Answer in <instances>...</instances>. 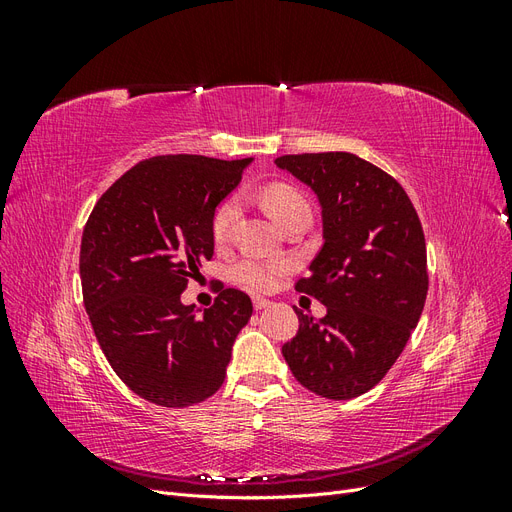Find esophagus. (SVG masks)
Here are the masks:
<instances>
[{
  "instance_id": "esophagus-1",
  "label": "esophagus",
  "mask_w": 512,
  "mask_h": 512,
  "mask_svg": "<svg viewBox=\"0 0 512 512\" xmlns=\"http://www.w3.org/2000/svg\"><path fill=\"white\" fill-rule=\"evenodd\" d=\"M269 305H271L269 299H265V297H254V307H256V309H265V307H269Z\"/></svg>"
}]
</instances>
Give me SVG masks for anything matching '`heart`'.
I'll list each match as a JSON object with an SVG mask.
<instances>
[{
  "label": "heart",
  "instance_id": "obj_1",
  "mask_svg": "<svg viewBox=\"0 0 512 512\" xmlns=\"http://www.w3.org/2000/svg\"><path fill=\"white\" fill-rule=\"evenodd\" d=\"M262 203H265L271 218L280 226L290 218V215L309 209L305 194L297 188H292L288 183L267 185L265 192H262ZM239 211H241V200L237 196H228L218 205V209L213 211L211 232L215 241H222L228 237L232 224H235V220L239 218ZM284 271H288L286 260L267 258V256H245L237 262L235 269H232L237 282L254 290L273 288L277 277H280Z\"/></svg>",
  "mask_w": 512,
  "mask_h": 512
}]
</instances>
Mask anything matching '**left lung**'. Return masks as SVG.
<instances>
[{
    "instance_id": "1",
    "label": "left lung",
    "mask_w": 512,
    "mask_h": 512,
    "mask_svg": "<svg viewBox=\"0 0 512 512\" xmlns=\"http://www.w3.org/2000/svg\"><path fill=\"white\" fill-rule=\"evenodd\" d=\"M275 164L314 190L322 247L299 292L327 316H299L284 359L307 391L327 399L367 393L399 359L427 299V247L406 190L354 153H301Z\"/></svg>"
}]
</instances>
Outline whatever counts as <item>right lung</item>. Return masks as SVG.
Returning a JSON list of instances; mask_svg holds the SVG:
<instances>
[{"instance_id":"obj_1","label":"right lung","mask_w":512,"mask_h":512,"mask_svg":"<svg viewBox=\"0 0 512 512\" xmlns=\"http://www.w3.org/2000/svg\"><path fill=\"white\" fill-rule=\"evenodd\" d=\"M250 162L188 153L143 160L100 196L85 224L79 269L91 327L115 374L156 406H194L218 391L252 316L250 297L235 288L203 316L181 303L213 256V211Z\"/></svg>"}]
</instances>
